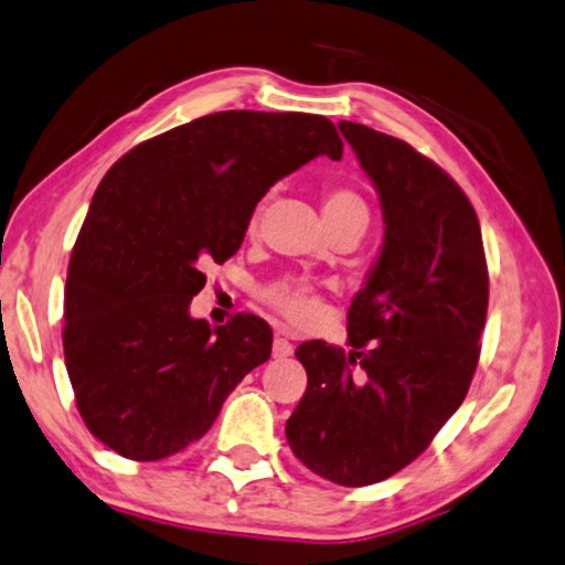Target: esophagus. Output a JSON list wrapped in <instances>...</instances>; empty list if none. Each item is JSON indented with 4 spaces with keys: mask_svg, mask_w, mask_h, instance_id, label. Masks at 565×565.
I'll return each mask as SVG.
<instances>
[{
    "mask_svg": "<svg viewBox=\"0 0 565 565\" xmlns=\"http://www.w3.org/2000/svg\"><path fill=\"white\" fill-rule=\"evenodd\" d=\"M290 354H292V342L285 340V338H275V342H273V358L275 360H285V358H290Z\"/></svg>",
    "mask_w": 565,
    "mask_h": 565,
    "instance_id": "obj_1",
    "label": "esophagus"
}]
</instances>
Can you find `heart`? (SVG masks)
I'll list each match as a JSON object with an SVG mask.
<instances>
[{
    "mask_svg": "<svg viewBox=\"0 0 565 565\" xmlns=\"http://www.w3.org/2000/svg\"><path fill=\"white\" fill-rule=\"evenodd\" d=\"M267 207V198H260L253 205L250 215H247V231L255 233L260 225V217ZM322 215L324 223H342V221H370V207L367 201L354 191L350 185L332 183L324 185L322 191ZM263 300L270 305L275 312H280L285 320L292 324H305L318 318L320 312V295L315 290V285L295 275L277 277V280L267 282L260 290Z\"/></svg>",
    "mask_w": 565,
    "mask_h": 565,
    "instance_id": "obj_1",
    "label": "heart"
}]
</instances>
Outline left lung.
<instances>
[{
	"mask_svg": "<svg viewBox=\"0 0 565 565\" xmlns=\"http://www.w3.org/2000/svg\"><path fill=\"white\" fill-rule=\"evenodd\" d=\"M377 188L384 245L348 310L350 352L322 340L295 358L308 390L285 424L295 457L340 487L390 479L429 447L469 392L489 310L473 205L402 138L340 121Z\"/></svg>",
	"mask_w": 565,
	"mask_h": 565,
	"instance_id": "1",
	"label": "left lung"
}]
</instances>
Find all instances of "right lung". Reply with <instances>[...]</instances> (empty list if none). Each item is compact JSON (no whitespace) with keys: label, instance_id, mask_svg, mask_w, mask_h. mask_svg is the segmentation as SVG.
I'll list each match as a JSON object with an SVG mask.
<instances>
[{"label":"right lung","instance_id":"obj_1","mask_svg":"<svg viewBox=\"0 0 565 565\" xmlns=\"http://www.w3.org/2000/svg\"><path fill=\"white\" fill-rule=\"evenodd\" d=\"M342 148L324 116L217 111L108 168L68 260L62 332L76 409L98 441L134 461L183 451L270 360L265 320L241 312L211 330L188 305L277 178L318 156L340 161Z\"/></svg>","mask_w":565,"mask_h":565}]
</instances>
